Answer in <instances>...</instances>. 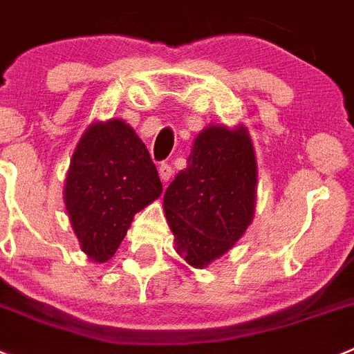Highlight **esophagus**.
<instances>
[{
  "instance_id": "obj_1",
  "label": "esophagus",
  "mask_w": 354,
  "mask_h": 354,
  "mask_svg": "<svg viewBox=\"0 0 354 354\" xmlns=\"http://www.w3.org/2000/svg\"><path fill=\"white\" fill-rule=\"evenodd\" d=\"M171 174H174V170H171L170 165H160V179L163 180V183H168V180L171 179Z\"/></svg>"
}]
</instances>
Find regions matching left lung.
<instances>
[{
	"instance_id": "left-lung-1",
	"label": "left lung",
	"mask_w": 354,
	"mask_h": 354,
	"mask_svg": "<svg viewBox=\"0 0 354 354\" xmlns=\"http://www.w3.org/2000/svg\"><path fill=\"white\" fill-rule=\"evenodd\" d=\"M257 161L245 127L210 124L163 196L177 254L207 268L245 234L255 212Z\"/></svg>"
}]
</instances>
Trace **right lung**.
Masks as SVG:
<instances>
[{
    "mask_svg": "<svg viewBox=\"0 0 354 354\" xmlns=\"http://www.w3.org/2000/svg\"><path fill=\"white\" fill-rule=\"evenodd\" d=\"M163 191L146 144L123 120L95 121L71 158L64 201L74 234L92 262L116 254L133 215Z\"/></svg>",
    "mask_w": 354,
    "mask_h": 354,
    "instance_id": "right-lung-1",
    "label": "right lung"
}]
</instances>
